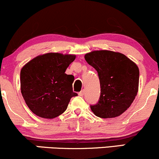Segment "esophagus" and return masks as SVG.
I'll return each instance as SVG.
<instances>
[{
	"label": "esophagus",
	"mask_w": 159,
	"mask_h": 159,
	"mask_svg": "<svg viewBox=\"0 0 159 159\" xmlns=\"http://www.w3.org/2000/svg\"><path fill=\"white\" fill-rule=\"evenodd\" d=\"M84 93H85V90H81L79 93H78V95H79L80 96H83L84 95Z\"/></svg>",
	"instance_id": "esophagus-1"
}]
</instances>
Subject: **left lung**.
Segmentation results:
<instances>
[{"mask_svg":"<svg viewBox=\"0 0 159 159\" xmlns=\"http://www.w3.org/2000/svg\"><path fill=\"white\" fill-rule=\"evenodd\" d=\"M89 65L97 71L101 87L99 100L90 108L96 116L114 118L130 107L139 85V69L119 52L94 51L85 54Z\"/></svg>","mask_w":159,"mask_h":159,"instance_id":"1","label":"left lung"}]
</instances>
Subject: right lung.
Returning a JSON list of instances; mask_svg holds the SVG:
<instances>
[{"label": "right lung", "instance_id": "add662e5", "mask_svg": "<svg viewBox=\"0 0 159 159\" xmlns=\"http://www.w3.org/2000/svg\"><path fill=\"white\" fill-rule=\"evenodd\" d=\"M75 59L73 54L47 53L36 57L22 67L21 92L30 110L45 119H53L66 110L71 98L74 76L65 73Z\"/></svg>", "mask_w": 159, "mask_h": 159}]
</instances>
